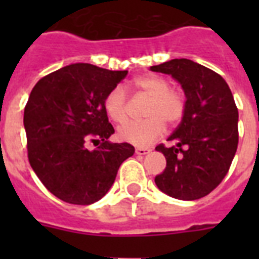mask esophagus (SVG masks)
<instances>
[{
  "label": "esophagus",
  "instance_id": "1",
  "mask_svg": "<svg viewBox=\"0 0 259 259\" xmlns=\"http://www.w3.org/2000/svg\"><path fill=\"white\" fill-rule=\"evenodd\" d=\"M150 149H148V148H137L136 149V154H138V156H145L146 153H149Z\"/></svg>",
  "mask_w": 259,
  "mask_h": 259
}]
</instances>
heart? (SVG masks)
Instances as JSON below:
<instances>
[{
  "instance_id": "heart-1",
  "label": "heart",
  "mask_w": 259,
  "mask_h": 259,
  "mask_svg": "<svg viewBox=\"0 0 259 259\" xmlns=\"http://www.w3.org/2000/svg\"><path fill=\"white\" fill-rule=\"evenodd\" d=\"M133 87L138 93L150 97L145 109L144 121L129 122L118 129L119 140L136 146H148L157 140L165 129V125L175 126L185 114V97L179 90L170 89L169 82L158 75H144L134 79ZM107 117L118 125L129 118L127 95L121 86H115L107 93L103 101Z\"/></svg>"
}]
</instances>
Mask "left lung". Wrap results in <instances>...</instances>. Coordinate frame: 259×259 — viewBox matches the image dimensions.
Here are the masks:
<instances>
[{
	"label": "left lung",
	"mask_w": 259,
	"mask_h": 259,
	"mask_svg": "<svg viewBox=\"0 0 259 259\" xmlns=\"http://www.w3.org/2000/svg\"><path fill=\"white\" fill-rule=\"evenodd\" d=\"M150 70L172 75L187 97L184 117L168 138L176 145L156 146L166 166L154 183L180 200L207 196L229 172L239 141L231 90L215 71L188 59H173Z\"/></svg>",
	"instance_id": "8db88e82"
}]
</instances>
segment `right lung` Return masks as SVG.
Returning a JSON list of instances; mask_svg holds the SVG:
<instances>
[{
  "label": "right lung",
  "instance_id": "obj_1",
  "mask_svg": "<svg viewBox=\"0 0 259 259\" xmlns=\"http://www.w3.org/2000/svg\"><path fill=\"white\" fill-rule=\"evenodd\" d=\"M127 71L76 63L36 83L24 110L28 160L44 187L70 204L89 205L111 188L119 166L133 156L114 133L103 101ZM94 143L97 148L90 151Z\"/></svg>",
  "mask_w": 259,
  "mask_h": 259
}]
</instances>
